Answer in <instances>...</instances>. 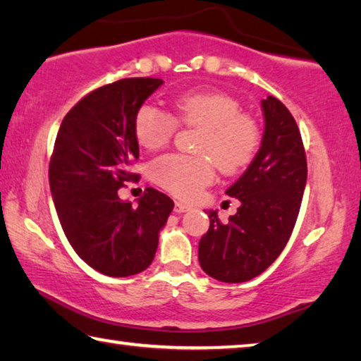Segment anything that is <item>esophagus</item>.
Masks as SVG:
<instances>
[{"label": "esophagus", "mask_w": 361, "mask_h": 361, "mask_svg": "<svg viewBox=\"0 0 361 361\" xmlns=\"http://www.w3.org/2000/svg\"><path fill=\"white\" fill-rule=\"evenodd\" d=\"M175 213H186V212H189L191 210V207L189 205H186V204H183V202H175Z\"/></svg>", "instance_id": "esophagus-1"}]
</instances>
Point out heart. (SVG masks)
<instances>
[{
	"label": "heart",
	"instance_id": "1",
	"mask_svg": "<svg viewBox=\"0 0 361 361\" xmlns=\"http://www.w3.org/2000/svg\"><path fill=\"white\" fill-rule=\"evenodd\" d=\"M240 103L218 90H188L173 100V114L152 103L138 108L133 121L137 142L157 149L172 140L178 124L197 127L199 154H164L152 161L149 173L159 186L181 199H192L219 172L234 175L255 161L261 146L258 122L240 111Z\"/></svg>",
	"mask_w": 361,
	"mask_h": 361
}]
</instances>
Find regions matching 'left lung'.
I'll use <instances>...</instances> for the list:
<instances>
[{"mask_svg":"<svg viewBox=\"0 0 361 361\" xmlns=\"http://www.w3.org/2000/svg\"><path fill=\"white\" fill-rule=\"evenodd\" d=\"M264 135L255 161L226 194L240 200L235 215L221 223L209 212L210 228L199 242L205 274L226 283L259 276L282 253L296 224L307 181L301 132L282 102H261Z\"/></svg>","mask_w":361,"mask_h":361,"instance_id":"obj_1","label":"left lung"}]
</instances>
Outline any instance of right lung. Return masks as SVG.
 Masks as SVG:
<instances>
[{
  "mask_svg": "<svg viewBox=\"0 0 361 361\" xmlns=\"http://www.w3.org/2000/svg\"><path fill=\"white\" fill-rule=\"evenodd\" d=\"M157 78H126L82 97L60 124L49 162V185L66 239L79 258L109 277H129L154 259L159 231L173 200L146 188L138 207L119 199L137 173L133 121L162 85Z\"/></svg>",
  "mask_w": 361,
  "mask_h": 361,
  "instance_id": "obj_1",
  "label": "right lung"
}]
</instances>
